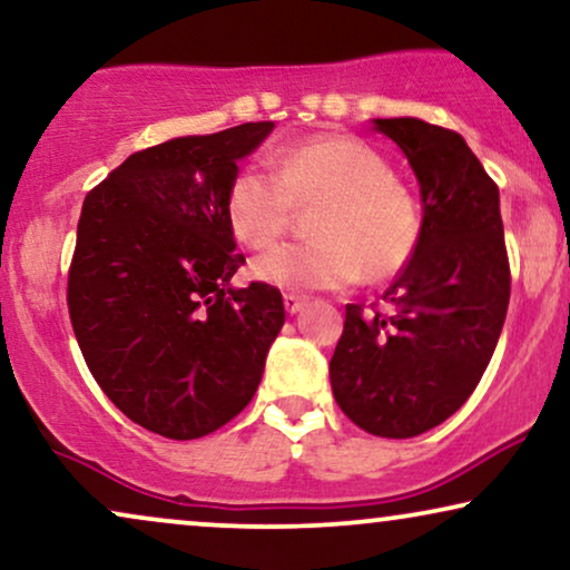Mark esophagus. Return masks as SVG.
Listing matches in <instances>:
<instances>
[{
    "label": "esophagus",
    "mask_w": 570,
    "mask_h": 570,
    "mask_svg": "<svg viewBox=\"0 0 570 570\" xmlns=\"http://www.w3.org/2000/svg\"><path fill=\"white\" fill-rule=\"evenodd\" d=\"M283 303H285V312H287V314H298L301 308L306 306V295L285 293V295H283Z\"/></svg>",
    "instance_id": "esophagus-1"
}]
</instances>
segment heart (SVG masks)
Listing matches in <instances>:
<instances>
[{
    "instance_id": "1",
    "label": "heart",
    "mask_w": 570,
    "mask_h": 570,
    "mask_svg": "<svg viewBox=\"0 0 570 570\" xmlns=\"http://www.w3.org/2000/svg\"><path fill=\"white\" fill-rule=\"evenodd\" d=\"M275 169L248 165L227 194V222L243 246L264 248L293 225L298 206L324 204L314 243L256 256L250 275L279 291H335L361 277L382 283L421 246L416 198L380 151L353 136H316L275 154Z\"/></svg>"
}]
</instances>
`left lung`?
<instances>
[{
  "label": "left lung",
  "mask_w": 570,
  "mask_h": 570,
  "mask_svg": "<svg viewBox=\"0 0 570 570\" xmlns=\"http://www.w3.org/2000/svg\"><path fill=\"white\" fill-rule=\"evenodd\" d=\"M374 128L416 173L424 233L384 293L387 314L345 306L330 382L353 424L405 440L453 416L476 390L505 322L511 267L500 190L465 140L416 117Z\"/></svg>",
  "instance_id": "1"
}]
</instances>
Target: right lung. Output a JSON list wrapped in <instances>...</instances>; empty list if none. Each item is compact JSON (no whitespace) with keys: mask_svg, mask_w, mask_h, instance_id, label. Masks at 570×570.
I'll list each match as a JSON object with an SVG mask.
<instances>
[{"mask_svg":"<svg viewBox=\"0 0 570 570\" xmlns=\"http://www.w3.org/2000/svg\"><path fill=\"white\" fill-rule=\"evenodd\" d=\"M272 128L243 122L136 151L83 202L72 332L109 401L161 438L196 440L238 416L285 324L277 287H230L246 258L227 194Z\"/></svg>","mask_w":570,"mask_h":570,"instance_id":"add662e5","label":"right lung"}]
</instances>
